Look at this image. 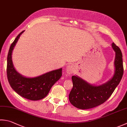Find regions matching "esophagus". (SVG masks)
Listing matches in <instances>:
<instances>
[{
	"instance_id": "obj_1",
	"label": "esophagus",
	"mask_w": 127,
	"mask_h": 127,
	"mask_svg": "<svg viewBox=\"0 0 127 127\" xmlns=\"http://www.w3.org/2000/svg\"><path fill=\"white\" fill-rule=\"evenodd\" d=\"M66 71L68 74H71L74 71V67L73 64H69L66 66Z\"/></svg>"
}]
</instances>
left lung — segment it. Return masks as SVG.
I'll return each mask as SVG.
<instances>
[{"label": "left lung", "mask_w": 127, "mask_h": 127, "mask_svg": "<svg viewBox=\"0 0 127 127\" xmlns=\"http://www.w3.org/2000/svg\"><path fill=\"white\" fill-rule=\"evenodd\" d=\"M115 51V74L110 80L101 85L95 86L88 83L78 76H72L73 87L69 95L70 103L75 107L86 110L103 103L111 96L120 84L123 74L122 54L120 48L113 43Z\"/></svg>", "instance_id": "1"}]
</instances>
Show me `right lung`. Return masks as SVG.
Here are the masks:
<instances>
[{
  "mask_svg": "<svg viewBox=\"0 0 127 127\" xmlns=\"http://www.w3.org/2000/svg\"><path fill=\"white\" fill-rule=\"evenodd\" d=\"M20 33L11 43L7 57V77L10 86L19 95L30 100L37 101L48 95L51 88L62 75V68L52 70L34 78L22 76L15 69L12 52L21 34Z\"/></svg>",
  "mask_w": 127,
  "mask_h": 127,
  "instance_id": "right-lung-1",
  "label": "right lung"
}]
</instances>
